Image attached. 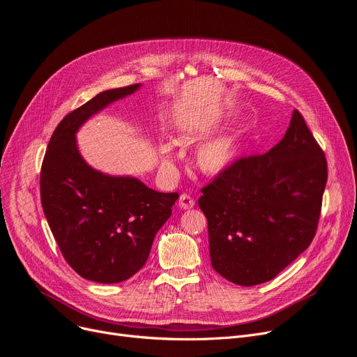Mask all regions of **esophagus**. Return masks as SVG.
<instances>
[{
	"label": "esophagus",
	"instance_id": "esophagus-1",
	"mask_svg": "<svg viewBox=\"0 0 357 357\" xmlns=\"http://www.w3.org/2000/svg\"><path fill=\"white\" fill-rule=\"evenodd\" d=\"M178 206L181 208H183V210H190V208H192L195 206V201H194V198H191L187 194H181V197L178 199Z\"/></svg>",
	"mask_w": 357,
	"mask_h": 357
}]
</instances>
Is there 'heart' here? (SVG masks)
<instances>
[{
  "mask_svg": "<svg viewBox=\"0 0 357 357\" xmlns=\"http://www.w3.org/2000/svg\"><path fill=\"white\" fill-rule=\"evenodd\" d=\"M239 150L238 138L235 135H222L214 140L201 144L195 153V165L204 175H219L234 163ZM160 153L163 156V165L172 166V147L170 144H162Z\"/></svg>",
  "mask_w": 357,
  "mask_h": 357,
  "instance_id": "heart-1",
  "label": "heart"
}]
</instances>
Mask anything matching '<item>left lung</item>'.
Returning a JSON list of instances; mask_svg holds the SVG:
<instances>
[{
  "label": "left lung",
  "instance_id": "8db88e82",
  "mask_svg": "<svg viewBox=\"0 0 357 357\" xmlns=\"http://www.w3.org/2000/svg\"><path fill=\"white\" fill-rule=\"evenodd\" d=\"M327 159L299 111L266 154L242 158L201 190L213 268L239 286L274 278L311 245Z\"/></svg>",
  "mask_w": 357,
  "mask_h": 357
}]
</instances>
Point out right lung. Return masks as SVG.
<instances>
[{
	"label": "right lung",
	"instance_id": "right-lung-1",
	"mask_svg": "<svg viewBox=\"0 0 357 357\" xmlns=\"http://www.w3.org/2000/svg\"><path fill=\"white\" fill-rule=\"evenodd\" d=\"M140 86L105 90L64 116L42 162L46 220L70 267L90 282L119 283L140 270L179 197L132 176L105 175L90 167L77 147L75 132L91 115Z\"/></svg>",
	"mask_w": 357,
	"mask_h": 357
}]
</instances>
